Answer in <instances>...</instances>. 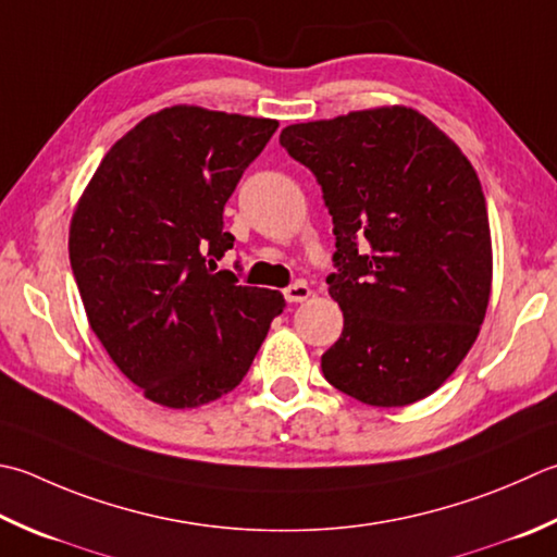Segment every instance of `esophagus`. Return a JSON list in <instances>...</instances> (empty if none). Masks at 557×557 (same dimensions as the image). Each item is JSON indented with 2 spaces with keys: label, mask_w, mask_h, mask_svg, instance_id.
<instances>
[{
  "label": "esophagus",
  "mask_w": 557,
  "mask_h": 557,
  "mask_svg": "<svg viewBox=\"0 0 557 557\" xmlns=\"http://www.w3.org/2000/svg\"><path fill=\"white\" fill-rule=\"evenodd\" d=\"M309 297H311V287L307 285V282H294V285H289L285 289V299L289 304H301V301H307Z\"/></svg>",
  "instance_id": "obj_1"
}]
</instances>
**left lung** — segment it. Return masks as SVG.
<instances>
[{
    "mask_svg": "<svg viewBox=\"0 0 557 557\" xmlns=\"http://www.w3.org/2000/svg\"><path fill=\"white\" fill-rule=\"evenodd\" d=\"M333 216L343 333L323 376L367 406L434 394L471 350L493 289L485 195L459 145L408 106L282 129Z\"/></svg>",
    "mask_w": 557,
    "mask_h": 557,
    "instance_id": "1",
    "label": "left lung"
}]
</instances>
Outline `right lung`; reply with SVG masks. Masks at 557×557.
Listing matches in <instances>:
<instances>
[{"instance_id":"obj_1","label":"right lung","mask_w":557,"mask_h":557,"mask_svg":"<svg viewBox=\"0 0 557 557\" xmlns=\"http://www.w3.org/2000/svg\"><path fill=\"white\" fill-rule=\"evenodd\" d=\"M277 120L171 106L108 149L70 222L86 319L145 398L185 410L234 391L270 323L277 289L212 272L234 236L224 205Z\"/></svg>"}]
</instances>
